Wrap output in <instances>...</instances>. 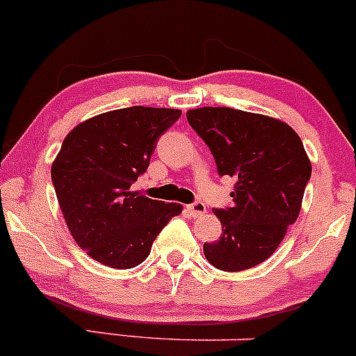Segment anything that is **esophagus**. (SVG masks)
Here are the masks:
<instances>
[{
  "instance_id": "esophagus-1",
  "label": "esophagus",
  "mask_w": 356,
  "mask_h": 356,
  "mask_svg": "<svg viewBox=\"0 0 356 356\" xmlns=\"http://www.w3.org/2000/svg\"><path fill=\"white\" fill-rule=\"evenodd\" d=\"M186 210H188V213L192 217H200L205 213V204H202V202H195V204L188 205Z\"/></svg>"
}]
</instances>
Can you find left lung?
Listing matches in <instances>:
<instances>
[{"label":"left lung","instance_id":"8db88e82","mask_svg":"<svg viewBox=\"0 0 356 356\" xmlns=\"http://www.w3.org/2000/svg\"><path fill=\"white\" fill-rule=\"evenodd\" d=\"M205 140L219 175L236 178L234 205L213 213L222 234L204 244L207 261L222 271H243L275 253L297 220L311 159L297 132L278 118L227 106L186 112Z\"/></svg>","mask_w":356,"mask_h":356}]
</instances>
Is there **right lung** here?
Here are the masks:
<instances>
[{"label":"right lung","mask_w":356,"mask_h":356,"mask_svg":"<svg viewBox=\"0 0 356 356\" xmlns=\"http://www.w3.org/2000/svg\"><path fill=\"white\" fill-rule=\"evenodd\" d=\"M181 110L129 106L100 113L67 134L51 168L57 200L76 244L117 270L140 265L183 205L131 192L158 137Z\"/></svg>","instance_id":"1"}]
</instances>
